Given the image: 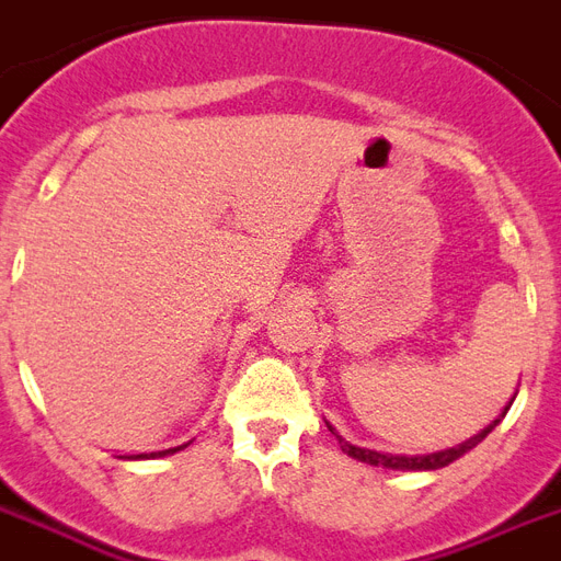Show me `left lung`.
Segmentation results:
<instances>
[{"label":"left lung","instance_id":"obj_1","mask_svg":"<svg viewBox=\"0 0 561 561\" xmlns=\"http://www.w3.org/2000/svg\"><path fill=\"white\" fill-rule=\"evenodd\" d=\"M508 409H503V414L500 417H494V421L482 430V433H477L473 438H468V442L456 444V447H447V450H438V453H426V456H394V453H376V450H367V447H356V444H350L347 438H341V435L329 426V433L335 435L337 444H341V450L347 453V456H353L356 461H365V465H374V468H388V470H438V468H447L450 461L461 459L465 453H470L477 444L485 438V435L497 426L503 417H506Z\"/></svg>","mask_w":561,"mask_h":561}]
</instances>
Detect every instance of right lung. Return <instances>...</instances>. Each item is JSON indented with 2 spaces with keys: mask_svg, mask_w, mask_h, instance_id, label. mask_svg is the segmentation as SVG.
Listing matches in <instances>:
<instances>
[{
  "mask_svg": "<svg viewBox=\"0 0 561 561\" xmlns=\"http://www.w3.org/2000/svg\"><path fill=\"white\" fill-rule=\"evenodd\" d=\"M182 447H187V444H182ZM182 447H170V450H158V453H140V456H131V459H161V456H170V453H179Z\"/></svg>",
  "mask_w": 561,
  "mask_h": 561,
  "instance_id": "obj_1",
  "label": "right lung"
}]
</instances>
